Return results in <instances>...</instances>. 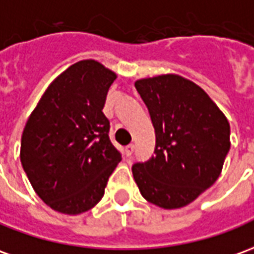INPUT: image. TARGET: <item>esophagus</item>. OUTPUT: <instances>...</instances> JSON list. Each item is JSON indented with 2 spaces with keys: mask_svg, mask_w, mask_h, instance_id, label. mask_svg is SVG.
<instances>
[{
  "mask_svg": "<svg viewBox=\"0 0 254 254\" xmlns=\"http://www.w3.org/2000/svg\"><path fill=\"white\" fill-rule=\"evenodd\" d=\"M134 150H135V146H134V145H132V144L127 145V146H126V155H127L128 157L132 156Z\"/></svg>",
  "mask_w": 254,
  "mask_h": 254,
  "instance_id": "34e87169",
  "label": "esophagus"
}]
</instances>
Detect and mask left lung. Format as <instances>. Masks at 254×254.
Here are the masks:
<instances>
[{
  "label": "left lung",
  "instance_id": "8db88e82",
  "mask_svg": "<svg viewBox=\"0 0 254 254\" xmlns=\"http://www.w3.org/2000/svg\"><path fill=\"white\" fill-rule=\"evenodd\" d=\"M155 127L153 155L132 166L142 196L178 209L210 188L230 152V123L200 87L177 74L135 81Z\"/></svg>",
  "mask_w": 254,
  "mask_h": 254
}]
</instances>
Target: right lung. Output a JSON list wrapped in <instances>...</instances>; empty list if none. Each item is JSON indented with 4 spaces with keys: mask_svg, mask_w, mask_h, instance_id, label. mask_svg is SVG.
<instances>
[{
    "mask_svg": "<svg viewBox=\"0 0 254 254\" xmlns=\"http://www.w3.org/2000/svg\"><path fill=\"white\" fill-rule=\"evenodd\" d=\"M115 80L116 74L95 61L71 64L47 88L26 123L20 162L37 195L54 210H90L122 160L102 112Z\"/></svg>",
    "mask_w": 254,
    "mask_h": 254,
    "instance_id": "right-lung-1",
    "label": "right lung"
}]
</instances>
